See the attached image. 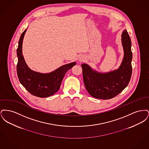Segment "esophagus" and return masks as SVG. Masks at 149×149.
I'll return each instance as SVG.
<instances>
[{
	"instance_id": "esophagus-1",
	"label": "esophagus",
	"mask_w": 149,
	"mask_h": 149,
	"mask_svg": "<svg viewBox=\"0 0 149 149\" xmlns=\"http://www.w3.org/2000/svg\"><path fill=\"white\" fill-rule=\"evenodd\" d=\"M79 60L80 62H83V61H84L85 60V57L83 56H80V57H79Z\"/></svg>"
}]
</instances>
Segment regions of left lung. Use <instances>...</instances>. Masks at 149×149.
Wrapping results in <instances>:
<instances>
[{
    "mask_svg": "<svg viewBox=\"0 0 149 149\" xmlns=\"http://www.w3.org/2000/svg\"><path fill=\"white\" fill-rule=\"evenodd\" d=\"M121 40L124 57L118 69L101 73L93 70L87 64L81 65L85 88L94 98L111 99L120 94L130 82L132 71V53L131 39L126 29L122 34Z\"/></svg>",
    "mask_w": 149,
    "mask_h": 149,
    "instance_id": "1",
    "label": "left lung"
}]
</instances>
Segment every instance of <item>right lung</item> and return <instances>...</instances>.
Masks as SVG:
<instances>
[{
	"mask_svg": "<svg viewBox=\"0 0 149 149\" xmlns=\"http://www.w3.org/2000/svg\"><path fill=\"white\" fill-rule=\"evenodd\" d=\"M26 31L27 29L22 33L17 50L18 78L22 85L32 95L40 98L48 97L59 90L66 72L75 65L76 63L64 65L47 74L32 70L26 63L22 54V42Z\"/></svg>",
	"mask_w": 149,
	"mask_h": 149,
	"instance_id": "add662e5",
	"label": "right lung"
}]
</instances>
